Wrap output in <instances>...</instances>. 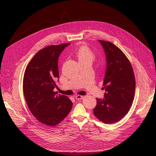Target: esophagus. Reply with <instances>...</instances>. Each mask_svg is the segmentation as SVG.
Segmentation results:
<instances>
[{
	"instance_id": "1",
	"label": "esophagus",
	"mask_w": 156,
	"mask_h": 156,
	"mask_svg": "<svg viewBox=\"0 0 156 156\" xmlns=\"http://www.w3.org/2000/svg\"><path fill=\"white\" fill-rule=\"evenodd\" d=\"M83 98V96H81V95H76V96H75V99H76L80 100V99H82Z\"/></svg>"
}]
</instances>
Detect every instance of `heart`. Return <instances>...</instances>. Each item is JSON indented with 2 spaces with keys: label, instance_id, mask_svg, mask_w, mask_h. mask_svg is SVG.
Here are the masks:
<instances>
[{
  "label": "heart",
  "instance_id": "b5f03b06",
  "mask_svg": "<svg viewBox=\"0 0 156 156\" xmlns=\"http://www.w3.org/2000/svg\"><path fill=\"white\" fill-rule=\"evenodd\" d=\"M76 55L78 61L88 60L93 62L96 58L95 54L89 49L87 46H82L76 52Z\"/></svg>",
  "mask_w": 156,
  "mask_h": 156
}]
</instances>
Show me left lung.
I'll return each mask as SVG.
<instances>
[{"label": "left lung", "instance_id": "obj_1", "mask_svg": "<svg viewBox=\"0 0 156 156\" xmlns=\"http://www.w3.org/2000/svg\"><path fill=\"white\" fill-rule=\"evenodd\" d=\"M106 57L103 99H97L94 115L105 123L120 120L129 111L135 91L131 65L124 53L110 42L99 40Z\"/></svg>", "mask_w": 156, "mask_h": 156}]
</instances>
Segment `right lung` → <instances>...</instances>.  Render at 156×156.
<instances>
[{
    "label": "right lung",
    "instance_id": "right-lung-1",
    "mask_svg": "<svg viewBox=\"0 0 156 156\" xmlns=\"http://www.w3.org/2000/svg\"><path fill=\"white\" fill-rule=\"evenodd\" d=\"M51 45L38 51L28 64L23 78V93L27 105L43 124L55 126L68 115L73 103L54 91L58 81V61L61 52L70 45Z\"/></svg>",
    "mask_w": 156,
    "mask_h": 156
}]
</instances>
